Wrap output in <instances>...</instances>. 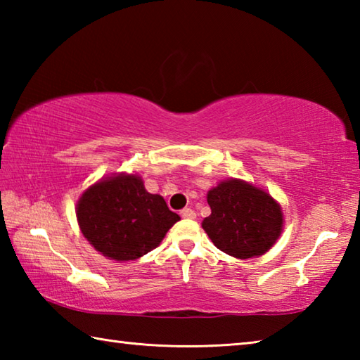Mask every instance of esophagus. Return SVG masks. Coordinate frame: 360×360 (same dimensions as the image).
<instances>
[{
    "mask_svg": "<svg viewBox=\"0 0 360 360\" xmlns=\"http://www.w3.org/2000/svg\"><path fill=\"white\" fill-rule=\"evenodd\" d=\"M181 217L195 219V217H197V214H195V211L192 208H184V210H181Z\"/></svg>",
    "mask_w": 360,
    "mask_h": 360,
    "instance_id": "esophagus-1",
    "label": "esophagus"
}]
</instances>
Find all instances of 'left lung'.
Segmentation results:
<instances>
[{"instance_id": "obj_1", "label": "left lung", "mask_w": 360, "mask_h": 360, "mask_svg": "<svg viewBox=\"0 0 360 360\" xmlns=\"http://www.w3.org/2000/svg\"><path fill=\"white\" fill-rule=\"evenodd\" d=\"M206 198L211 214L202 227L214 246L231 257H259L281 235V206L270 193L246 181L219 182Z\"/></svg>"}]
</instances>
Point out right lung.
<instances>
[{
	"mask_svg": "<svg viewBox=\"0 0 360 360\" xmlns=\"http://www.w3.org/2000/svg\"><path fill=\"white\" fill-rule=\"evenodd\" d=\"M76 216L82 235L105 257L127 262L160 245L179 221L160 195L149 193L138 174H114L90 186Z\"/></svg>",
	"mask_w": 360,
	"mask_h": 360,
	"instance_id": "1",
	"label": "right lung"
}]
</instances>
